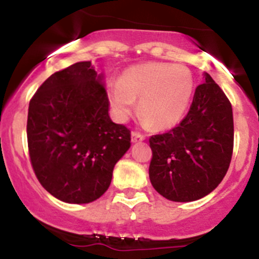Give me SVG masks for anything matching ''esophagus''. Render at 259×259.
Returning a JSON list of instances; mask_svg holds the SVG:
<instances>
[{"label":"esophagus","mask_w":259,"mask_h":259,"mask_svg":"<svg viewBox=\"0 0 259 259\" xmlns=\"http://www.w3.org/2000/svg\"><path fill=\"white\" fill-rule=\"evenodd\" d=\"M145 139L144 135H142L140 133H132V143H138V142H143Z\"/></svg>","instance_id":"1"}]
</instances>
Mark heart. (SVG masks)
Wrapping results in <instances>:
<instances>
[{"instance_id":"1","label":"heart","mask_w":259,"mask_h":259,"mask_svg":"<svg viewBox=\"0 0 259 259\" xmlns=\"http://www.w3.org/2000/svg\"><path fill=\"white\" fill-rule=\"evenodd\" d=\"M194 93L192 71L183 65L146 62L127 69L108 88L109 103L117 120L125 121L137 109L153 129L179 124Z\"/></svg>"}]
</instances>
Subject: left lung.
<instances>
[{
    "label": "left lung",
    "mask_w": 259,
    "mask_h": 259,
    "mask_svg": "<svg viewBox=\"0 0 259 259\" xmlns=\"http://www.w3.org/2000/svg\"><path fill=\"white\" fill-rule=\"evenodd\" d=\"M195 89L189 113L170 132L149 139L154 189L173 202H194L213 192L233 153L232 105L210 75Z\"/></svg>",
    "instance_id": "left-lung-1"
}]
</instances>
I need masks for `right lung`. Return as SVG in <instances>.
<instances>
[{"instance_id":"1","label":"right lung","mask_w":259,"mask_h":259,"mask_svg":"<svg viewBox=\"0 0 259 259\" xmlns=\"http://www.w3.org/2000/svg\"><path fill=\"white\" fill-rule=\"evenodd\" d=\"M105 75L91 61L55 72L31 99L30 159L38 182L59 200L86 204L108 190L130 132L109 115Z\"/></svg>"}]
</instances>
